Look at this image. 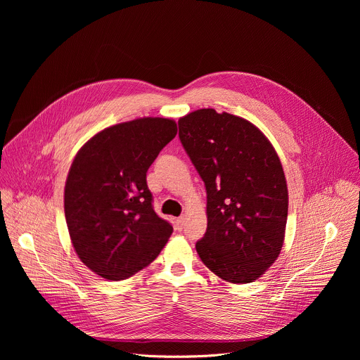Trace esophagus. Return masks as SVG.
<instances>
[{"label":"esophagus","mask_w":360,"mask_h":360,"mask_svg":"<svg viewBox=\"0 0 360 360\" xmlns=\"http://www.w3.org/2000/svg\"><path fill=\"white\" fill-rule=\"evenodd\" d=\"M184 222H185V218H184V217L178 218V219L175 221V229H176V231H182V228H184Z\"/></svg>","instance_id":"34e87169"}]
</instances>
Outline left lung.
Segmentation results:
<instances>
[{
  "label": "left lung",
  "instance_id": "obj_1",
  "mask_svg": "<svg viewBox=\"0 0 360 360\" xmlns=\"http://www.w3.org/2000/svg\"><path fill=\"white\" fill-rule=\"evenodd\" d=\"M178 127L207 188L199 258L226 282H253L276 261L285 238L289 198L278 153L253 124L212 108L179 118Z\"/></svg>",
  "mask_w": 360,
  "mask_h": 360
}]
</instances>
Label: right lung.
I'll return each mask as SVG.
<instances>
[{
    "label": "right lung",
    "mask_w": 360,
    "mask_h": 360,
    "mask_svg": "<svg viewBox=\"0 0 360 360\" xmlns=\"http://www.w3.org/2000/svg\"><path fill=\"white\" fill-rule=\"evenodd\" d=\"M169 118H139L94 135L78 150L64 191L72 246L108 281L127 279L157 258L172 225L152 208L146 172L176 135Z\"/></svg>",
    "instance_id": "right-lung-1"
}]
</instances>
